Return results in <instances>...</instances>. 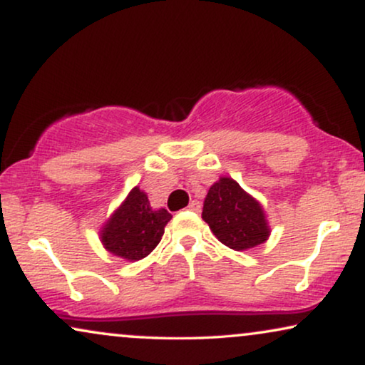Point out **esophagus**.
Instances as JSON below:
<instances>
[{"instance_id":"esophagus-1","label":"esophagus","mask_w":365,"mask_h":365,"mask_svg":"<svg viewBox=\"0 0 365 365\" xmlns=\"http://www.w3.org/2000/svg\"><path fill=\"white\" fill-rule=\"evenodd\" d=\"M189 211H192V212H201V202H199V201H192L191 204H189Z\"/></svg>"}]
</instances>
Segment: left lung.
<instances>
[{
    "mask_svg": "<svg viewBox=\"0 0 365 365\" xmlns=\"http://www.w3.org/2000/svg\"><path fill=\"white\" fill-rule=\"evenodd\" d=\"M202 219L222 244L234 251L256 247L269 236L264 211L236 181L221 178L209 189Z\"/></svg>",
    "mask_w": 365,
    "mask_h": 365,
    "instance_id": "8db88e82",
    "label": "left lung"
}]
</instances>
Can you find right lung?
Listing matches in <instances>:
<instances>
[{
  "instance_id": "obj_1",
  "label": "right lung",
  "mask_w": 365,
  "mask_h": 365,
  "mask_svg": "<svg viewBox=\"0 0 365 365\" xmlns=\"http://www.w3.org/2000/svg\"><path fill=\"white\" fill-rule=\"evenodd\" d=\"M169 219L166 209L153 211L146 194L134 187L104 227L103 244L119 257L139 261L161 241Z\"/></svg>"
}]
</instances>
